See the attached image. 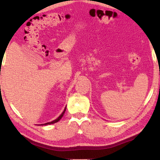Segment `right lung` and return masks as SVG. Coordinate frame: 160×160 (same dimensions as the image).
I'll return each instance as SVG.
<instances>
[{
	"label": "right lung",
	"instance_id": "right-lung-1",
	"mask_svg": "<svg viewBox=\"0 0 160 160\" xmlns=\"http://www.w3.org/2000/svg\"><path fill=\"white\" fill-rule=\"evenodd\" d=\"M65 111H66V108H65V110H64V111L62 112V113L61 115L59 116V117H58V118L56 119V120H53V121H52V122H47V123H44V124H43V125H49V124H53V123H55V122H58V121H59L60 120H61L62 119V117H63V115H64V113H65Z\"/></svg>",
	"mask_w": 160,
	"mask_h": 160
}]
</instances>
